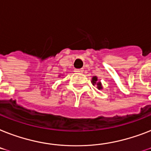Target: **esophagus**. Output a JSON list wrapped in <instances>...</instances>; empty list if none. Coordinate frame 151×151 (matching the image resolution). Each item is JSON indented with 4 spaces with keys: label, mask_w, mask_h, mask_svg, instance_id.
<instances>
[{
    "label": "esophagus",
    "mask_w": 151,
    "mask_h": 151,
    "mask_svg": "<svg viewBox=\"0 0 151 151\" xmlns=\"http://www.w3.org/2000/svg\"><path fill=\"white\" fill-rule=\"evenodd\" d=\"M83 71H84V70L83 69H75L74 70V72H76V73H82Z\"/></svg>",
    "instance_id": "esophagus-1"
}]
</instances>
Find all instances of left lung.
Wrapping results in <instances>:
<instances>
[{"instance_id":"obj_1","label":"left lung","mask_w":151,"mask_h":151,"mask_svg":"<svg viewBox=\"0 0 151 151\" xmlns=\"http://www.w3.org/2000/svg\"><path fill=\"white\" fill-rule=\"evenodd\" d=\"M97 81H98V79H97L96 77H93V78H92V83H93V84H96ZM97 85H98V88H99V89H101V83H100V82H98V83H97Z\"/></svg>"}]
</instances>
